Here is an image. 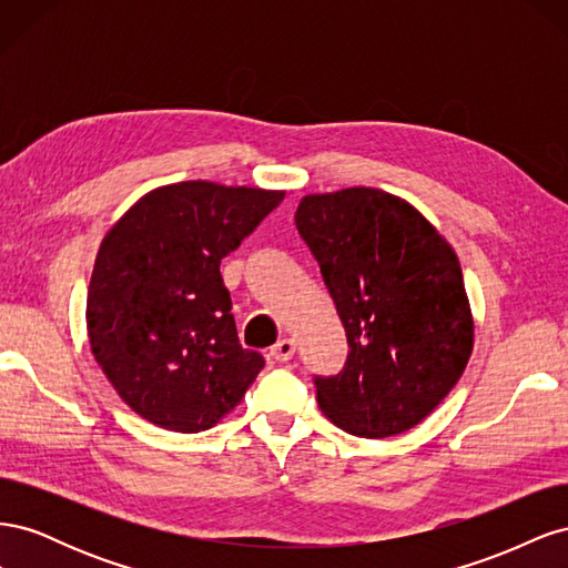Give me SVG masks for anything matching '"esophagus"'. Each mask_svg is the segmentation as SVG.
Listing matches in <instances>:
<instances>
[{"label": "esophagus", "instance_id": "obj_1", "mask_svg": "<svg viewBox=\"0 0 568 568\" xmlns=\"http://www.w3.org/2000/svg\"><path fill=\"white\" fill-rule=\"evenodd\" d=\"M294 353H296V341L294 338H282L270 348V355H272L274 363H288V359L294 357Z\"/></svg>", "mask_w": 568, "mask_h": 568}]
</instances>
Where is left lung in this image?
I'll return each instance as SVG.
<instances>
[{"label": "left lung", "mask_w": 568, "mask_h": 568, "mask_svg": "<svg viewBox=\"0 0 568 568\" xmlns=\"http://www.w3.org/2000/svg\"><path fill=\"white\" fill-rule=\"evenodd\" d=\"M296 227L348 336L336 376H317L322 415L343 432H409L443 403L474 351L453 246L415 205L372 186L307 194Z\"/></svg>", "instance_id": "1"}]
</instances>
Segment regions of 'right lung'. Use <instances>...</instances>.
Masks as SVG:
<instances>
[{
	"label": "right lung",
	"mask_w": 568,
	"mask_h": 568,
	"mask_svg": "<svg viewBox=\"0 0 568 568\" xmlns=\"http://www.w3.org/2000/svg\"><path fill=\"white\" fill-rule=\"evenodd\" d=\"M284 194L205 180L163 184L101 239L88 288L90 348L142 419L205 432L263 369V355L239 343L220 261Z\"/></svg>",
	"instance_id": "obj_1"
}]
</instances>
